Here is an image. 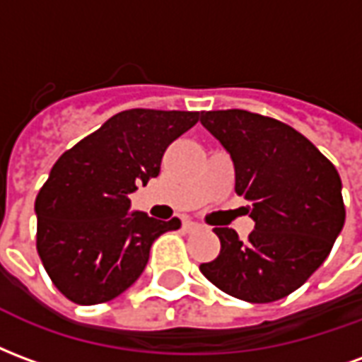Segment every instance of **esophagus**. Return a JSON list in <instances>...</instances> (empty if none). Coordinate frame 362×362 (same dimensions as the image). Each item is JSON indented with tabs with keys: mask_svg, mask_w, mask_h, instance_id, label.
Listing matches in <instances>:
<instances>
[{
	"mask_svg": "<svg viewBox=\"0 0 362 362\" xmlns=\"http://www.w3.org/2000/svg\"><path fill=\"white\" fill-rule=\"evenodd\" d=\"M182 228H184V233H196V230L202 228V225H199V223H194V221H189V219H184L182 221Z\"/></svg>",
	"mask_w": 362,
	"mask_h": 362,
	"instance_id": "obj_1",
	"label": "esophagus"
}]
</instances>
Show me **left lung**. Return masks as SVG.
Here are the masks:
<instances>
[{"label":"left lung","instance_id":"obj_1","mask_svg":"<svg viewBox=\"0 0 362 362\" xmlns=\"http://www.w3.org/2000/svg\"><path fill=\"white\" fill-rule=\"evenodd\" d=\"M199 119L228 151L235 192L250 202L256 223L244 243L233 228H215L219 256L199 272L240 300H279L324 264L341 233V178L303 134L279 119L238 108L202 112Z\"/></svg>","mask_w":362,"mask_h":362}]
</instances>
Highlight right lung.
<instances>
[{
  "mask_svg": "<svg viewBox=\"0 0 362 362\" xmlns=\"http://www.w3.org/2000/svg\"><path fill=\"white\" fill-rule=\"evenodd\" d=\"M199 112L134 108L106 119L52 166L36 196V250L62 295L100 304L139 279L151 244L180 219L157 221L129 209V194L160 173L168 145Z\"/></svg>",
  "mask_w": 362,
  "mask_h": 362,
  "instance_id": "right-lung-1",
  "label": "right lung"
}]
</instances>
